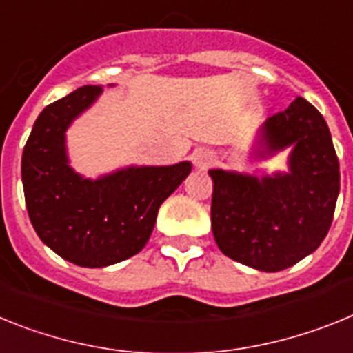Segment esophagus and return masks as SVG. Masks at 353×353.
<instances>
[{
	"label": "esophagus",
	"mask_w": 353,
	"mask_h": 353,
	"mask_svg": "<svg viewBox=\"0 0 353 353\" xmlns=\"http://www.w3.org/2000/svg\"><path fill=\"white\" fill-rule=\"evenodd\" d=\"M213 152H211L210 149H206V147H199V149L194 151V163L195 167L201 168V170H206V168L213 163Z\"/></svg>",
	"instance_id": "34e87169"
}]
</instances>
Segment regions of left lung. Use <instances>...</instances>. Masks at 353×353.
Returning a JSON list of instances; mask_svg holds the SVG:
<instances>
[{
    "mask_svg": "<svg viewBox=\"0 0 353 353\" xmlns=\"http://www.w3.org/2000/svg\"><path fill=\"white\" fill-rule=\"evenodd\" d=\"M290 145L288 172L256 177L210 170L214 241L228 257L261 272H281L314 252L329 232L339 195L329 125L304 97L266 119L256 156L265 159Z\"/></svg>",
    "mask_w": 353,
    "mask_h": 353,
    "instance_id": "left-lung-1",
    "label": "left lung"
}]
</instances>
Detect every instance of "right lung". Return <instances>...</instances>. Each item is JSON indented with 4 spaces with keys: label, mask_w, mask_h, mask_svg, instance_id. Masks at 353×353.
Masks as SVG:
<instances>
[{
    "label": "right lung",
    "mask_w": 353,
    "mask_h": 353,
    "mask_svg": "<svg viewBox=\"0 0 353 353\" xmlns=\"http://www.w3.org/2000/svg\"><path fill=\"white\" fill-rule=\"evenodd\" d=\"M103 87L85 85L46 106L21 159L30 220L58 256L87 268L115 265L139 254L165 199L186 179L190 161L170 167H128L99 179L72 170L65 131L90 108Z\"/></svg>",
    "instance_id": "right-lung-1"
}]
</instances>
